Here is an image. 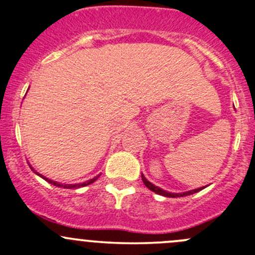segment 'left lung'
Instances as JSON below:
<instances>
[{
	"label": "left lung",
	"mask_w": 255,
	"mask_h": 255,
	"mask_svg": "<svg viewBox=\"0 0 255 255\" xmlns=\"http://www.w3.org/2000/svg\"><path fill=\"white\" fill-rule=\"evenodd\" d=\"M142 180L144 182V185H145L146 187H148L150 191L155 192V194L158 195H161V196H165V197H182V196H187V195H192L195 194V192H199L201 191L202 189H205V187H199V189H195V190H190V191H186V192H179V194H174V192H169V191H165V190L160 189V187L155 186L154 184H151L150 181H148V180L145 179V176L142 174Z\"/></svg>",
	"instance_id": "left-lung-1"
}]
</instances>
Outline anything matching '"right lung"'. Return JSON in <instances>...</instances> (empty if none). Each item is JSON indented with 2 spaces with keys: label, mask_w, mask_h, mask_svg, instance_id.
<instances>
[{
  "label": "right lung",
  "mask_w": 255,
  "mask_h": 255,
  "mask_svg": "<svg viewBox=\"0 0 255 255\" xmlns=\"http://www.w3.org/2000/svg\"><path fill=\"white\" fill-rule=\"evenodd\" d=\"M32 170L34 171V173L37 174V175H39L40 177H43V179H44L45 181L50 182V184L55 185V186H58V187H64V189H78V187L87 186V185H90V184H92V182H94V181H96V180L99 179V176H100V175L95 176L94 179H90V180H87V181H85V182H81V184H60V182H56V181H54V180H50V179H48V177L43 176L42 174H38L37 171H35L34 169H33V168H32Z\"/></svg>",
  "instance_id": "right-lung-1"
}]
</instances>
